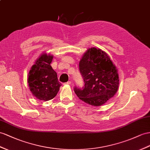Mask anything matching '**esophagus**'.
Here are the masks:
<instances>
[{
  "instance_id": "1",
  "label": "esophagus",
  "mask_w": 150,
  "mask_h": 150,
  "mask_svg": "<svg viewBox=\"0 0 150 150\" xmlns=\"http://www.w3.org/2000/svg\"><path fill=\"white\" fill-rule=\"evenodd\" d=\"M71 83V81H68V82H67L66 83H64V85H70Z\"/></svg>"
}]
</instances>
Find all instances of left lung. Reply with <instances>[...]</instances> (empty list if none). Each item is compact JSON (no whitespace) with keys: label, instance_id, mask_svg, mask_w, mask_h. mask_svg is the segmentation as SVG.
Here are the masks:
<instances>
[{"label":"left lung","instance_id":"left-lung-1","mask_svg":"<svg viewBox=\"0 0 150 150\" xmlns=\"http://www.w3.org/2000/svg\"><path fill=\"white\" fill-rule=\"evenodd\" d=\"M79 70L83 78L82 88L74 87L80 99L99 106L117 93L119 86L118 71L110 56L100 49L89 48L79 63Z\"/></svg>","mask_w":150,"mask_h":150}]
</instances>
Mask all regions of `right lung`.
<instances>
[{
    "label": "right lung",
    "instance_id": "right-lung-1",
    "mask_svg": "<svg viewBox=\"0 0 150 150\" xmlns=\"http://www.w3.org/2000/svg\"><path fill=\"white\" fill-rule=\"evenodd\" d=\"M52 59V55L43 53L29 71V89L34 96L42 101L53 99L61 86L57 79V73L50 65Z\"/></svg>",
    "mask_w": 150,
    "mask_h": 150
}]
</instances>
